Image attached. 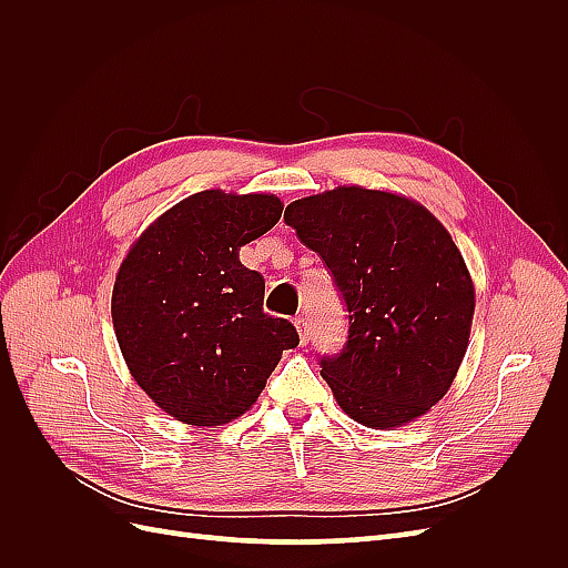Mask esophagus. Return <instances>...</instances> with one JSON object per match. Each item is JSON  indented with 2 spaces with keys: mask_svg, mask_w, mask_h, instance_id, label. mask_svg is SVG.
Listing matches in <instances>:
<instances>
[{
  "mask_svg": "<svg viewBox=\"0 0 568 568\" xmlns=\"http://www.w3.org/2000/svg\"><path fill=\"white\" fill-rule=\"evenodd\" d=\"M296 329H298V336H301V343H305L307 338H311V324H307L305 317H296Z\"/></svg>",
  "mask_w": 568,
  "mask_h": 568,
  "instance_id": "esophagus-1",
  "label": "esophagus"
}]
</instances>
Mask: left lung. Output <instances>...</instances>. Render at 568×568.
I'll use <instances>...</instances> for the list:
<instances>
[{
  "mask_svg": "<svg viewBox=\"0 0 568 568\" xmlns=\"http://www.w3.org/2000/svg\"><path fill=\"white\" fill-rule=\"evenodd\" d=\"M284 222L348 307L346 346L320 359L341 409L369 428L426 415L457 376L476 305L450 232L422 203L363 186L288 203Z\"/></svg>",
  "mask_w": 568,
  "mask_h": 568,
  "instance_id": "1",
  "label": "left lung"
}]
</instances>
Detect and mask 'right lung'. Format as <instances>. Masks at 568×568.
I'll return each instance as SVG.
<instances>
[{
	"label": "right lung",
	"instance_id": "right-lung-1",
	"mask_svg": "<svg viewBox=\"0 0 568 568\" xmlns=\"http://www.w3.org/2000/svg\"><path fill=\"white\" fill-rule=\"evenodd\" d=\"M272 194L205 189L144 230L118 270L111 315L134 382L170 417L222 426L263 393L296 326L263 313L265 280L239 248L277 225Z\"/></svg>",
	"mask_w": 568,
	"mask_h": 568
}]
</instances>
